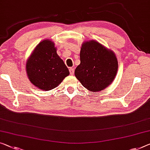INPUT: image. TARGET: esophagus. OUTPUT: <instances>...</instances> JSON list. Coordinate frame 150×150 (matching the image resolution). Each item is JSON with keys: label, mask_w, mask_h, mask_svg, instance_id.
Here are the masks:
<instances>
[{"label": "esophagus", "mask_w": 150, "mask_h": 150, "mask_svg": "<svg viewBox=\"0 0 150 150\" xmlns=\"http://www.w3.org/2000/svg\"><path fill=\"white\" fill-rule=\"evenodd\" d=\"M69 71H70V73L71 75H73L74 73V68H69Z\"/></svg>", "instance_id": "1"}]
</instances>
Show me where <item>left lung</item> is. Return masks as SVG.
Returning <instances> with one entry per match:
<instances>
[{
  "instance_id": "1",
  "label": "left lung",
  "mask_w": 150,
  "mask_h": 150,
  "mask_svg": "<svg viewBox=\"0 0 150 150\" xmlns=\"http://www.w3.org/2000/svg\"><path fill=\"white\" fill-rule=\"evenodd\" d=\"M80 64L75 70V76L91 92H98L113 82L118 70L115 53L96 41L82 43Z\"/></svg>"
}]
</instances>
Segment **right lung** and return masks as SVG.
<instances>
[{"instance_id":"obj_1","label":"right lung","mask_w":150,"mask_h":150,"mask_svg":"<svg viewBox=\"0 0 150 150\" xmlns=\"http://www.w3.org/2000/svg\"><path fill=\"white\" fill-rule=\"evenodd\" d=\"M26 72L34 86L46 91L56 88L70 74L57 54L54 43L49 40L36 46L27 61Z\"/></svg>"}]
</instances>
